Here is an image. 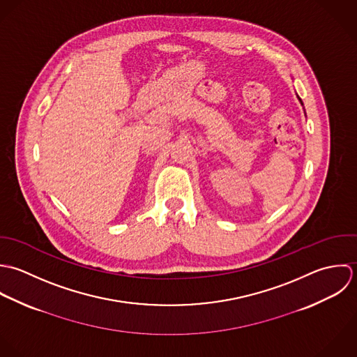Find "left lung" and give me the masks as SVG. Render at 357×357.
<instances>
[{
    "label": "left lung",
    "instance_id": "1",
    "mask_svg": "<svg viewBox=\"0 0 357 357\" xmlns=\"http://www.w3.org/2000/svg\"><path fill=\"white\" fill-rule=\"evenodd\" d=\"M299 100H301V99H299ZM301 103H302V102H301Z\"/></svg>",
    "mask_w": 357,
    "mask_h": 357
}]
</instances>
